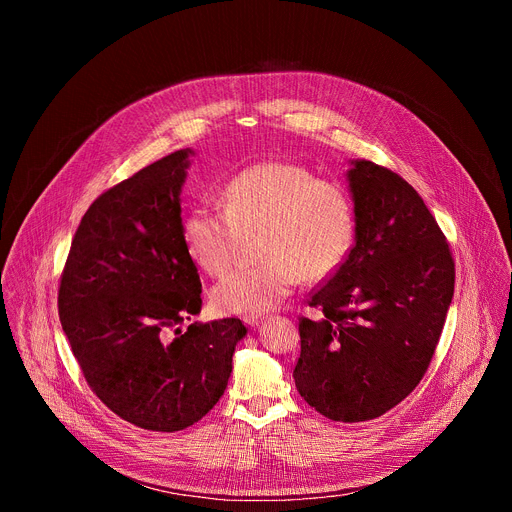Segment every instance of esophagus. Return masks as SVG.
Here are the masks:
<instances>
[{"label":"esophagus","mask_w":512,"mask_h":512,"mask_svg":"<svg viewBox=\"0 0 512 512\" xmlns=\"http://www.w3.org/2000/svg\"><path fill=\"white\" fill-rule=\"evenodd\" d=\"M259 320H261V316H257V314H247V316H243V322L249 324V326L259 324Z\"/></svg>","instance_id":"34e87169"}]
</instances>
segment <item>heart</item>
Segmentation results:
<instances>
[{
	"label": "heart",
	"instance_id": "obj_1",
	"mask_svg": "<svg viewBox=\"0 0 512 512\" xmlns=\"http://www.w3.org/2000/svg\"><path fill=\"white\" fill-rule=\"evenodd\" d=\"M221 206H196L182 225L188 255L208 275L237 261L245 237H257V265L241 267L212 289L225 314H261L302 279L330 277L352 245L348 196L306 168L263 162L239 172L221 192Z\"/></svg>",
	"mask_w": 512,
	"mask_h": 512
}]
</instances>
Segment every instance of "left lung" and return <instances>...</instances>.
Returning <instances> with one entry per match:
<instances>
[{
  "label": "left lung",
  "instance_id": "left-lung-1",
  "mask_svg": "<svg viewBox=\"0 0 512 512\" xmlns=\"http://www.w3.org/2000/svg\"><path fill=\"white\" fill-rule=\"evenodd\" d=\"M354 245L300 316V395L332 421L358 423L399 405L423 379L454 296L446 235L399 174L360 160L348 170Z\"/></svg>",
  "mask_w": 512,
  "mask_h": 512
}]
</instances>
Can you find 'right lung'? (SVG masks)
<instances>
[{
    "label": "right lung",
    "mask_w": 512,
    "mask_h": 512,
    "mask_svg": "<svg viewBox=\"0 0 512 512\" xmlns=\"http://www.w3.org/2000/svg\"><path fill=\"white\" fill-rule=\"evenodd\" d=\"M178 150L105 190L85 212L60 275L58 316L91 391L121 419L180 431L223 397L239 318L180 324L202 283L182 237Z\"/></svg>",
    "instance_id": "obj_1"
}]
</instances>
